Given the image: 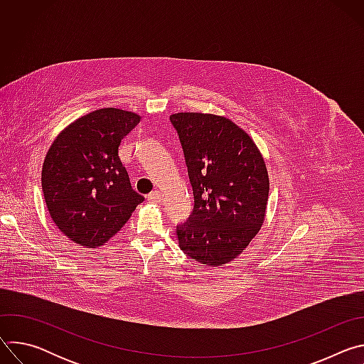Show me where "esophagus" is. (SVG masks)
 Masks as SVG:
<instances>
[{"label": "esophagus", "instance_id": "1", "mask_svg": "<svg viewBox=\"0 0 364 364\" xmlns=\"http://www.w3.org/2000/svg\"><path fill=\"white\" fill-rule=\"evenodd\" d=\"M148 201L151 203H160L161 201V193L160 191H152L148 194Z\"/></svg>", "mask_w": 364, "mask_h": 364}]
</instances>
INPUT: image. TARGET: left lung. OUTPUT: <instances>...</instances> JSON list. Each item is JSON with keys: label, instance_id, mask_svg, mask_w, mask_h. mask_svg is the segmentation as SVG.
<instances>
[{"label": "left lung", "instance_id": "obj_1", "mask_svg": "<svg viewBox=\"0 0 364 364\" xmlns=\"http://www.w3.org/2000/svg\"><path fill=\"white\" fill-rule=\"evenodd\" d=\"M176 128L194 207L177 226L180 249L207 267H223L239 256L261 229L268 204L269 177L252 138L225 117L180 112Z\"/></svg>", "mask_w": 364, "mask_h": 364}]
</instances>
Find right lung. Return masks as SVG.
I'll return each mask as SVG.
<instances>
[{
    "label": "right lung",
    "mask_w": 364,
    "mask_h": 364,
    "mask_svg": "<svg viewBox=\"0 0 364 364\" xmlns=\"http://www.w3.org/2000/svg\"><path fill=\"white\" fill-rule=\"evenodd\" d=\"M139 119L117 108L93 111L66 127L47 151L41 170L47 210L80 246L105 245L144 201L118 155Z\"/></svg>",
    "instance_id": "obj_1"
}]
</instances>
